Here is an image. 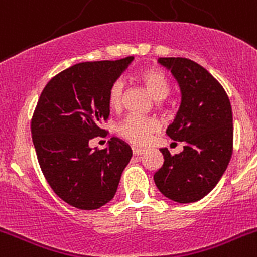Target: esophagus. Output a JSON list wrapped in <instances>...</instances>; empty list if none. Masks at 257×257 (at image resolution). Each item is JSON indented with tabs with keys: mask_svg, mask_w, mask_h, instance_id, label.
<instances>
[{
	"mask_svg": "<svg viewBox=\"0 0 257 257\" xmlns=\"http://www.w3.org/2000/svg\"><path fill=\"white\" fill-rule=\"evenodd\" d=\"M144 153V149H140V148H136V147H133V154L134 156H142Z\"/></svg>",
	"mask_w": 257,
	"mask_h": 257,
	"instance_id": "esophagus-1",
	"label": "esophagus"
}]
</instances>
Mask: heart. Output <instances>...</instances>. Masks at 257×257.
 <instances>
[{"label":"heart","instance_id":"b5f03b06","mask_svg":"<svg viewBox=\"0 0 257 257\" xmlns=\"http://www.w3.org/2000/svg\"><path fill=\"white\" fill-rule=\"evenodd\" d=\"M139 79L153 95L154 99L162 100L170 92V81L158 68H145L139 73ZM123 99V82L117 79L108 90V105L117 110L121 108ZM160 122L156 118L130 114L123 118L117 126V134L122 139L138 147L148 144L152 136L160 130Z\"/></svg>","mask_w":257,"mask_h":257}]
</instances>
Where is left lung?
<instances>
[{
	"label": "left lung",
	"mask_w": 257,
	"mask_h": 257,
	"mask_svg": "<svg viewBox=\"0 0 257 257\" xmlns=\"http://www.w3.org/2000/svg\"><path fill=\"white\" fill-rule=\"evenodd\" d=\"M181 88V105L166 134L184 142L171 156L166 148L154 183L163 196L178 203L206 197L221 179L233 153V114L225 90L215 77L187 58H160Z\"/></svg>",
	"instance_id": "8db88e82"
}]
</instances>
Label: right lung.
Masks as SVG:
<instances>
[{"label": "right lung", "mask_w": 257, "mask_h": 257, "mask_svg": "<svg viewBox=\"0 0 257 257\" xmlns=\"http://www.w3.org/2000/svg\"><path fill=\"white\" fill-rule=\"evenodd\" d=\"M119 60L78 63L52 77L41 92L31 131L45 179L56 196L79 210H96L113 199L133 151L113 136L105 149L88 147L108 121V90L128 67Z\"/></svg>", "instance_id": "right-lung-1"}]
</instances>
